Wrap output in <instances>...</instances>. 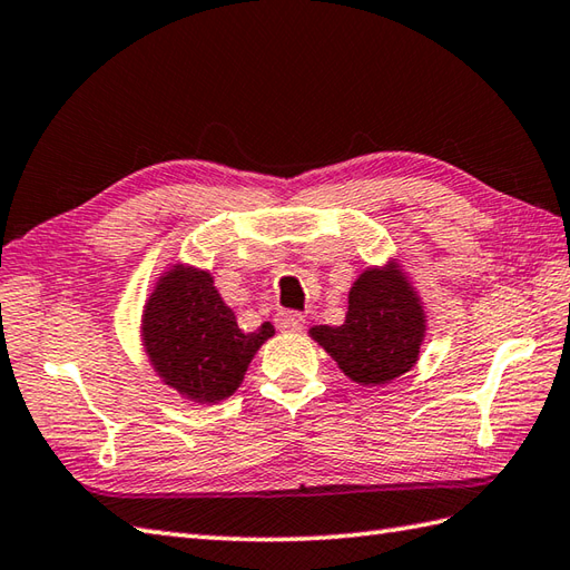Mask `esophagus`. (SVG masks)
<instances>
[{
  "mask_svg": "<svg viewBox=\"0 0 570 570\" xmlns=\"http://www.w3.org/2000/svg\"><path fill=\"white\" fill-rule=\"evenodd\" d=\"M275 326L281 328V332H299V328L305 326V317L297 312H277Z\"/></svg>",
  "mask_w": 570,
  "mask_h": 570,
  "instance_id": "34e87169",
  "label": "esophagus"
}]
</instances>
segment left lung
Masks as SVG:
<instances>
[{"instance_id":"left-lung-1","label":"left lung","mask_w":570,"mask_h":570,"mask_svg":"<svg viewBox=\"0 0 570 570\" xmlns=\"http://www.w3.org/2000/svg\"><path fill=\"white\" fill-rule=\"evenodd\" d=\"M424 309L400 271L368 268L348 293V314L341 326H314L338 368L361 385H383L407 373L420 356Z\"/></svg>"}]
</instances>
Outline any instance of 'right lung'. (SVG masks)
I'll list each match as a JSON object with an SVG mask.
<instances>
[{
  "label": "right lung",
  "mask_w": 570,
  "mask_h": 570,
  "mask_svg": "<svg viewBox=\"0 0 570 570\" xmlns=\"http://www.w3.org/2000/svg\"><path fill=\"white\" fill-rule=\"evenodd\" d=\"M273 332V324L263 322L256 332L244 334L212 275L183 265L160 277L144 309L150 363L166 385L197 402L229 397Z\"/></svg>",
  "instance_id": "right-lung-1"
}]
</instances>
